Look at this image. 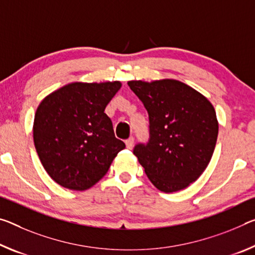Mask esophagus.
I'll use <instances>...</instances> for the list:
<instances>
[{
    "mask_svg": "<svg viewBox=\"0 0 255 255\" xmlns=\"http://www.w3.org/2000/svg\"><path fill=\"white\" fill-rule=\"evenodd\" d=\"M126 146L128 147V148H131L132 147V145H134V137H129L128 139H126Z\"/></svg>",
    "mask_w": 255,
    "mask_h": 255,
    "instance_id": "34e87169",
    "label": "esophagus"
}]
</instances>
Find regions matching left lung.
<instances>
[{
  "instance_id": "1",
  "label": "left lung",
  "mask_w": 255,
  "mask_h": 255,
  "mask_svg": "<svg viewBox=\"0 0 255 255\" xmlns=\"http://www.w3.org/2000/svg\"><path fill=\"white\" fill-rule=\"evenodd\" d=\"M148 113L149 139L134 154L148 179L161 192H178L207 169L218 130L211 102L179 80L128 82Z\"/></svg>"
}]
</instances>
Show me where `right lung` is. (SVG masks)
Segmentation results:
<instances>
[{
	"instance_id": "obj_1",
	"label": "right lung",
	"mask_w": 255,
	"mask_h": 255,
	"mask_svg": "<svg viewBox=\"0 0 255 255\" xmlns=\"http://www.w3.org/2000/svg\"><path fill=\"white\" fill-rule=\"evenodd\" d=\"M120 87V82L71 83L40 102L33 127L35 148L48 176L62 187L91 188L126 147L104 113Z\"/></svg>"
}]
</instances>
